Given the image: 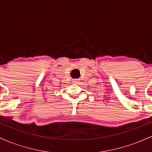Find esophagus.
<instances>
[{
  "label": "esophagus",
  "instance_id": "1",
  "mask_svg": "<svg viewBox=\"0 0 152 152\" xmlns=\"http://www.w3.org/2000/svg\"><path fill=\"white\" fill-rule=\"evenodd\" d=\"M73 81H74V82H73V83H76V84H78V83H79V79H74Z\"/></svg>",
  "mask_w": 152,
  "mask_h": 152
}]
</instances>
